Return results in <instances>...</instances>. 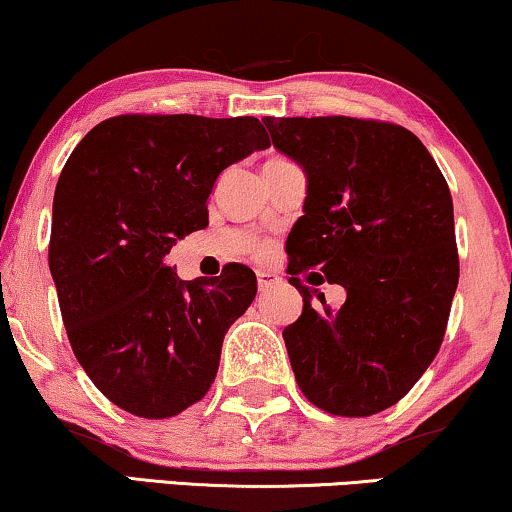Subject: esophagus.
<instances>
[{
  "instance_id": "esophagus-1",
  "label": "esophagus",
  "mask_w": 512,
  "mask_h": 512,
  "mask_svg": "<svg viewBox=\"0 0 512 512\" xmlns=\"http://www.w3.org/2000/svg\"><path fill=\"white\" fill-rule=\"evenodd\" d=\"M256 280H258V289L265 291V289H270L272 284H277V282H280V277H277L275 272H268V270H258V272H256Z\"/></svg>"
}]
</instances>
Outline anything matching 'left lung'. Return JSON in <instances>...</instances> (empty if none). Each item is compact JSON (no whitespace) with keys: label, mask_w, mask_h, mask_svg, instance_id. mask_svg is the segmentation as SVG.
I'll use <instances>...</instances> for the list:
<instances>
[{"label":"left lung","mask_w":512,"mask_h":512,"mask_svg":"<svg viewBox=\"0 0 512 512\" xmlns=\"http://www.w3.org/2000/svg\"><path fill=\"white\" fill-rule=\"evenodd\" d=\"M272 145L305 171L289 275L341 284L282 331L298 388L336 416L393 407L435 360L459 284L454 204L435 159L404 126L355 117H265ZM317 291V289H315Z\"/></svg>","instance_id":"1"}]
</instances>
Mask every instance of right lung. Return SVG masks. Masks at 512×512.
<instances>
[{
    "mask_svg": "<svg viewBox=\"0 0 512 512\" xmlns=\"http://www.w3.org/2000/svg\"><path fill=\"white\" fill-rule=\"evenodd\" d=\"M265 148L256 117L119 115L94 126L65 162L49 270L72 353L119 409L169 418L214 383L256 275L230 263L221 277L185 282L164 256L209 225L218 174Z\"/></svg>",
    "mask_w": 512,
    "mask_h": 512,
    "instance_id": "add662e5",
    "label": "right lung"
}]
</instances>
